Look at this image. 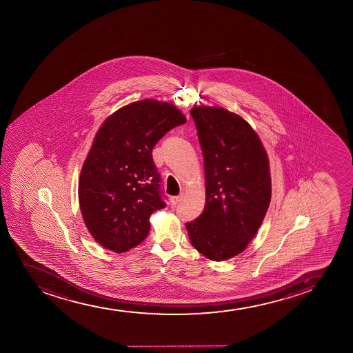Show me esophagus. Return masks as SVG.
Returning <instances> with one entry per match:
<instances>
[{
	"label": "esophagus",
	"mask_w": 353,
	"mask_h": 353,
	"mask_svg": "<svg viewBox=\"0 0 353 353\" xmlns=\"http://www.w3.org/2000/svg\"><path fill=\"white\" fill-rule=\"evenodd\" d=\"M180 200H181V196H172V198H170V203H172L173 206H175V205H178V203H180Z\"/></svg>",
	"instance_id": "esophagus-1"
}]
</instances>
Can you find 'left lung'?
Here are the masks:
<instances>
[{
	"label": "left lung",
	"instance_id": "8db88e82",
	"mask_svg": "<svg viewBox=\"0 0 353 353\" xmlns=\"http://www.w3.org/2000/svg\"><path fill=\"white\" fill-rule=\"evenodd\" d=\"M205 163L206 205L185 223L203 256L223 261L248 248L271 201V175L258 134L238 114L218 107L191 110Z\"/></svg>",
	"mask_w": 353,
	"mask_h": 353
}]
</instances>
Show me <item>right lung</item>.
<instances>
[{
  "instance_id": "obj_1",
  "label": "right lung",
  "mask_w": 353,
  "mask_h": 353,
  "mask_svg": "<svg viewBox=\"0 0 353 353\" xmlns=\"http://www.w3.org/2000/svg\"><path fill=\"white\" fill-rule=\"evenodd\" d=\"M185 122L175 105L146 99L117 110L97 130L82 166L79 203L103 248L123 253L146 239L150 214L166 206L152 150Z\"/></svg>"
}]
</instances>
